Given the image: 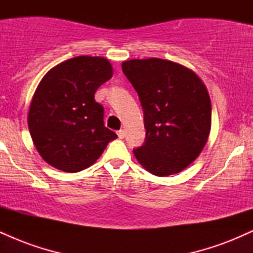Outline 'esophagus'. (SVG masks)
Wrapping results in <instances>:
<instances>
[{"label": "esophagus", "mask_w": 253, "mask_h": 253, "mask_svg": "<svg viewBox=\"0 0 253 253\" xmlns=\"http://www.w3.org/2000/svg\"><path fill=\"white\" fill-rule=\"evenodd\" d=\"M118 136L120 139H124L125 138V135H126V133H125V130L124 129H120V130H118Z\"/></svg>", "instance_id": "obj_1"}]
</instances>
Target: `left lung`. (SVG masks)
Listing matches in <instances>:
<instances>
[{"mask_svg": "<svg viewBox=\"0 0 253 253\" xmlns=\"http://www.w3.org/2000/svg\"><path fill=\"white\" fill-rule=\"evenodd\" d=\"M123 71L144 110L146 138L133 150L136 161L156 176L181 172L208 140L211 104L207 88L193 70L159 58L127 60Z\"/></svg>", "mask_w": 253, "mask_h": 253, "instance_id": "1", "label": "left lung"}]
</instances>
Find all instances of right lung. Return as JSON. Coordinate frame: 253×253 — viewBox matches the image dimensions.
<instances>
[{
	"label": "right lung",
	"mask_w": 253,
	"mask_h": 253,
	"mask_svg": "<svg viewBox=\"0 0 253 253\" xmlns=\"http://www.w3.org/2000/svg\"><path fill=\"white\" fill-rule=\"evenodd\" d=\"M113 76L102 57L80 56L58 64L43 76L28 112V129L39 155L65 172L82 171L118 138L103 124L95 92Z\"/></svg>",
	"instance_id": "add662e5"
}]
</instances>
